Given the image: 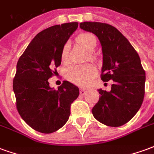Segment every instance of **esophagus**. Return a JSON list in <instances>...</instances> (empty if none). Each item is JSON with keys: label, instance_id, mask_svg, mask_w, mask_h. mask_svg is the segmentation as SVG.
Masks as SVG:
<instances>
[{"label": "esophagus", "instance_id": "esophagus-1", "mask_svg": "<svg viewBox=\"0 0 154 154\" xmlns=\"http://www.w3.org/2000/svg\"><path fill=\"white\" fill-rule=\"evenodd\" d=\"M86 91H87V90H85V89H80L81 95H84V94L86 93Z\"/></svg>", "mask_w": 154, "mask_h": 154}]
</instances>
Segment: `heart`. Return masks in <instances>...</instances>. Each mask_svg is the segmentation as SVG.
Returning <instances> with one entry per match:
<instances>
[{
	"label": "heart",
	"mask_w": 154,
	"mask_h": 154,
	"mask_svg": "<svg viewBox=\"0 0 154 154\" xmlns=\"http://www.w3.org/2000/svg\"><path fill=\"white\" fill-rule=\"evenodd\" d=\"M77 41L82 45L87 48V50L91 51L97 46V38L92 34L90 33H83L77 36ZM91 57H94L92 54H90ZM61 58L63 62H67L68 58V44H66L62 49L61 53ZM97 73V68L91 63L86 64H73L71 65L67 68V78L71 82L76 84L79 87H86L87 86L90 81L95 77Z\"/></svg>",
	"instance_id": "obj_1"
}]
</instances>
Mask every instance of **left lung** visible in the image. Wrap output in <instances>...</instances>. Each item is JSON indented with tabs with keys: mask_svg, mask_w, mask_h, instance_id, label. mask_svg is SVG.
Here are the masks:
<instances>
[{
	"mask_svg": "<svg viewBox=\"0 0 154 154\" xmlns=\"http://www.w3.org/2000/svg\"><path fill=\"white\" fill-rule=\"evenodd\" d=\"M80 28L97 35L101 44V80H112L110 91L99 89L100 97L91 112L99 122L119 127L138 112L144 97L145 72L136 50L114 26L100 22H82Z\"/></svg>",
	"mask_w": 154,
	"mask_h": 154,
	"instance_id": "8db88e82",
	"label": "left lung"
}]
</instances>
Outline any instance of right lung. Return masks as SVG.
<instances>
[{
  "mask_svg": "<svg viewBox=\"0 0 154 154\" xmlns=\"http://www.w3.org/2000/svg\"><path fill=\"white\" fill-rule=\"evenodd\" d=\"M78 27L77 22L45 29L33 38L16 66L13 90L20 116L36 131L55 132L67 123L71 104L79 96V88L64 81L57 90L48 79L60 66L64 44Z\"/></svg>",
  "mask_w": 154,
  "mask_h": 154,
  "instance_id": "add662e5",
  "label": "right lung"
}]
</instances>
